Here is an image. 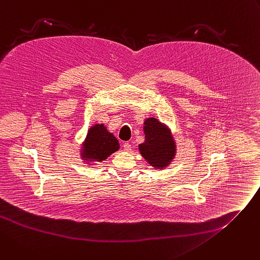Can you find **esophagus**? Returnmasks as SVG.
I'll return each mask as SVG.
<instances>
[{
	"label": "esophagus",
	"mask_w": 260,
	"mask_h": 260,
	"mask_svg": "<svg viewBox=\"0 0 260 260\" xmlns=\"http://www.w3.org/2000/svg\"><path fill=\"white\" fill-rule=\"evenodd\" d=\"M123 149H124V151H131L132 150V145L128 142H125L123 144Z\"/></svg>",
	"instance_id": "obj_1"
}]
</instances>
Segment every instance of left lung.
Returning <instances> with one entry per match:
<instances>
[{"label":"left lung","instance_id":"8db88e82","mask_svg":"<svg viewBox=\"0 0 260 260\" xmlns=\"http://www.w3.org/2000/svg\"><path fill=\"white\" fill-rule=\"evenodd\" d=\"M145 140L139 144V151L152 169H165L177 154V143L171 129L154 117L145 118L143 122Z\"/></svg>","mask_w":260,"mask_h":260}]
</instances>
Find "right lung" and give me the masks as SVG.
Wrapping results in <instances>:
<instances>
[{
	"instance_id": "obj_1",
	"label": "right lung",
	"mask_w": 260,
	"mask_h": 260,
	"mask_svg": "<svg viewBox=\"0 0 260 260\" xmlns=\"http://www.w3.org/2000/svg\"><path fill=\"white\" fill-rule=\"evenodd\" d=\"M120 148V143L113 133L103 123H96L89 127L84 140L80 144L79 154L82 162L89 167L106 161Z\"/></svg>"
}]
</instances>
